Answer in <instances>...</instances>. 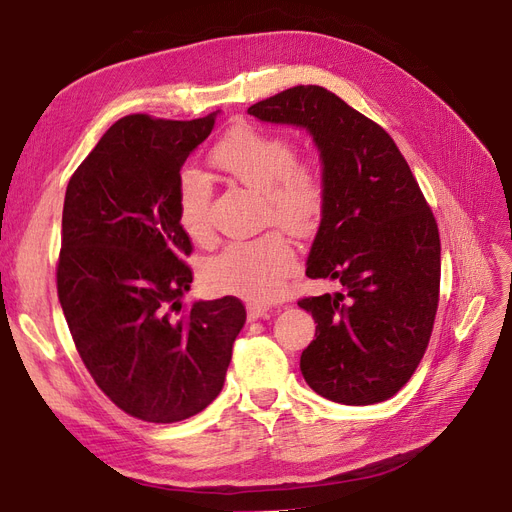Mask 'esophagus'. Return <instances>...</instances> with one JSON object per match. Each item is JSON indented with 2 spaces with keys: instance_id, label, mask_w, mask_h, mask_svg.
I'll use <instances>...</instances> for the list:
<instances>
[{
  "instance_id": "1",
  "label": "esophagus",
  "mask_w": 512,
  "mask_h": 512,
  "mask_svg": "<svg viewBox=\"0 0 512 512\" xmlns=\"http://www.w3.org/2000/svg\"><path fill=\"white\" fill-rule=\"evenodd\" d=\"M271 309L265 305H258V303H250L247 305V318L250 320H258V318H269Z\"/></svg>"
}]
</instances>
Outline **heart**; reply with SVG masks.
Segmentation results:
<instances>
[{"label":"heart","mask_w":512,"mask_h":512,"mask_svg":"<svg viewBox=\"0 0 512 512\" xmlns=\"http://www.w3.org/2000/svg\"><path fill=\"white\" fill-rule=\"evenodd\" d=\"M215 168L262 196V222L284 226L294 235L314 232L327 209V177L314 160H299L286 136L256 126H237L213 145ZM211 185L185 170L177 185L179 224L194 241L209 239ZM297 269V252L282 230L245 241H232L209 260L213 288L267 303L284 290Z\"/></svg>","instance_id":"b5f03b06"}]
</instances>
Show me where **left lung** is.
I'll return each instance as SVG.
<instances>
[{
  "label": "left lung",
  "instance_id": "8db88e82",
  "mask_svg": "<svg viewBox=\"0 0 512 512\" xmlns=\"http://www.w3.org/2000/svg\"><path fill=\"white\" fill-rule=\"evenodd\" d=\"M247 113L309 130L327 177L305 273L344 290L299 299L316 320L301 354L305 382L346 406L393 397L423 359L440 301V232L406 158L376 121L318 85Z\"/></svg>",
  "mask_w": 512,
  "mask_h": 512
}]
</instances>
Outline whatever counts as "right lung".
Returning a JSON list of instances; mask_svg holds the SVG:
<instances>
[{
    "instance_id": "add662e5",
    "label": "right lung",
    "mask_w": 512,
    "mask_h": 512,
    "mask_svg": "<svg viewBox=\"0 0 512 512\" xmlns=\"http://www.w3.org/2000/svg\"><path fill=\"white\" fill-rule=\"evenodd\" d=\"M215 115L115 121L68 181L57 297L98 389L126 414L177 423L220 395L243 329L237 297L185 309L192 241L179 224V170Z\"/></svg>"
}]
</instances>
